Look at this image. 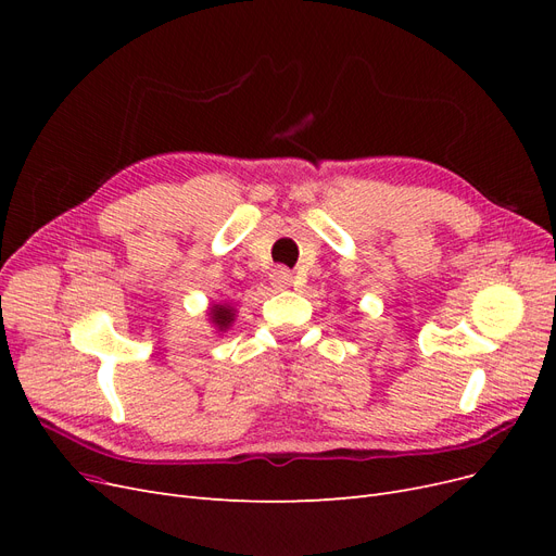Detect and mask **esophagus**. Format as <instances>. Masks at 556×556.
Instances as JSON below:
<instances>
[{
    "label": "esophagus",
    "mask_w": 556,
    "mask_h": 556,
    "mask_svg": "<svg viewBox=\"0 0 556 556\" xmlns=\"http://www.w3.org/2000/svg\"><path fill=\"white\" fill-rule=\"evenodd\" d=\"M271 282H274L276 290H288V288H292L294 276L285 266H276L271 271Z\"/></svg>",
    "instance_id": "obj_1"
}]
</instances>
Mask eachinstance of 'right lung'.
<instances>
[{
	"mask_svg": "<svg viewBox=\"0 0 556 556\" xmlns=\"http://www.w3.org/2000/svg\"><path fill=\"white\" fill-rule=\"evenodd\" d=\"M206 315H208V323L215 329V333H225L233 325V319H237V308L227 304V301L225 304L223 301H215V304L208 306Z\"/></svg>",
	"mask_w": 556,
	"mask_h": 556,
	"instance_id": "1",
	"label": "right lung"
}]
</instances>
